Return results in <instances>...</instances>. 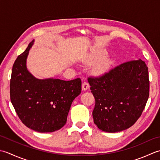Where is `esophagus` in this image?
<instances>
[{"label": "esophagus", "instance_id": "obj_1", "mask_svg": "<svg viewBox=\"0 0 160 160\" xmlns=\"http://www.w3.org/2000/svg\"><path fill=\"white\" fill-rule=\"evenodd\" d=\"M89 83L87 82V81H85V82L83 83L82 84V90H86L87 89L89 88Z\"/></svg>", "mask_w": 160, "mask_h": 160}]
</instances>
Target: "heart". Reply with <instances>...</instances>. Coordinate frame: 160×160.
Here are the masks:
<instances>
[{
    "label": "heart",
    "mask_w": 160,
    "mask_h": 160,
    "mask_svg": "<svg viewBox=\"0 0 160 160\" xmlns=\"http://www.w3.org/2000/svg\"><path fill=\"white\" fill-rule=\"evenodd\" d=\"M103 54V52H97L94 53L92 55V57L90 58V60L92 61H96L97 59H99L100 57H102ZM112 61L111 58H110L108 57H103L94 64V66L93 67V72L96 74H98V75L105 73L109 69L110 66L112 65Z\"/></svg>",
    "instance_id": "b5f03b06"
}]
</instances>
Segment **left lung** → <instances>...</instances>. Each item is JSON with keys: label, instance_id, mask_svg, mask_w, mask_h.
Returning <instances> with one entry per match:
<instances>
[{"label": "left lung", "instance_id": "1", "mask_svg": "<svg viewBox=\"0 0 160 160\" xmlns=\"http://www.w3.org/2000/svg\"><path fill=\"white\" fill-rule=\"evenodd\" d=\"M88 81L95 99L94 123L100 130L119 132L138 121L149 97L148 70L144 61L126 62Z\"/></svg>", "mask_w": 160, "mask_h": 160}]
</instances>
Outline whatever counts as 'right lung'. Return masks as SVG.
<instances>
[{
  "label": "right lung",
  "instance_id": "obj_1",
  "mask_svg": "<svg viewBox=\"0 0 160 160\" xmlns=\"http://www.w3.org/2000/svg\"><path fill=\"white\" fill-rule=\"evenodd\" d=\"M34 41L30 42L13 65L10 99L23 124L35 131L51 132L66 124L71 104L81 93V80L35 78L26 66Z\"/></svg>",
  "mask_w": 160,
  "mask_h": 160
}]
</instances>
